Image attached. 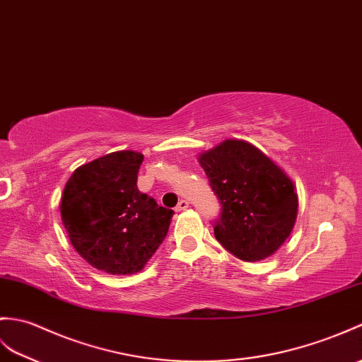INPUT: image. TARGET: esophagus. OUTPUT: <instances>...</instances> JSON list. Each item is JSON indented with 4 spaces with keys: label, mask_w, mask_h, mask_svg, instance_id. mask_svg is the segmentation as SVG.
I'll return each mask as SVG.
<instances>
[{
    "label": "esophagus",
    "mask_w": 362,
    "mask_h": 362,
    "mask_svg": "<svg viewBox=\"0 0 362 362\" xmlns=\"http://www.w3.org/2000/svg\"><path fill=\"white\" fill-rule=\"evenodd\" d=\"M189 206V202L188 200H180L177 206H175V211H185Z\"/></svg>",
    "instance_id": "34e87169"
}]
</instances>
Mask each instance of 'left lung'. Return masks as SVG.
I'll use <instances>...</instances> for the list:
<instances>
[{
  "instance_id": "obj_1",
  "label": "left lung",
  "mask_w": 362,
  "mask_h": 362,
  "mask_svg": "<svg viewBox=\"0 0 362 362\" xmlns=\"http://www.w3.org/2000/svg\"><path fill=\"white\" fill-rule=\"evenodd\" d=\"M222 205L214 236L231 255L257 262L288 239L298 216L295 183L245 140L228 139L199 156Z\"/></svg>"
}]
</instances>
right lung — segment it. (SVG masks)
<instances>
[{"mask_svg":"<svg viewBox=\"0 0 362 362\" xmlns=\"http://www.w3.org/2000/svg\"><path fill=\"white\" fill-rule=\"evenodd\" d=\"M143 154L115 151L78 166L67 180L60 211L77 253L109 274L139 273L163 242L173 209L137 188Z\"/></svg>","mask_w":362,"mask_h":362,"instance_id":"obj_1","label":"right lung"}]
</instances>
